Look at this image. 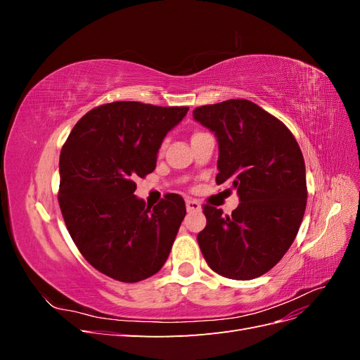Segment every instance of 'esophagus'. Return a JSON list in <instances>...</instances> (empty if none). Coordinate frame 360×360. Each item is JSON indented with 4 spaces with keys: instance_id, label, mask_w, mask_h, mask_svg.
<instances>
[{
    "instance_id": "esophagus-1",
    "label": "esophagus",
    "mask_w": 360,
    "mask_h": 360,
    "mask_svg": "<svg viewBox=\"0 0 360 360\" xmlns=\"http://www.w3.org/2000/svg\"><path fill=\"white\" fill-rule=\"evenodd\" d=\"M188 212H198L201 210V204L197 200H186Z\"/></svg>"
}]
</instances>
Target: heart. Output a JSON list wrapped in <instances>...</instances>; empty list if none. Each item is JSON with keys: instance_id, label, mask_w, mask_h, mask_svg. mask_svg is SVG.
<instances>
[{"instance_id": "obj_1", "label": "heart", "mask_w": 360, "mask_h": 360, "mask_svg": "<svg viewBox=\"0 0 360 360\" xmlns=\"http://www.w3.org/2000/svg\"><path fill=\"white\" fill-rule=\"evenodd\" d=\"M198 134H200V132H198ZM195 135H197V134H195Z\"/></svg>"}]
</instances>
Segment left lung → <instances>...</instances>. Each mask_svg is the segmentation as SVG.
Listing matches in <instances>:
<instances>
[{
	"mask_svg": "<svg viewBox=\"0 0 360 360\" xmlns=\"http://www.w3.org/2000/svg\"><path fill=\"white\" fill-rule=\"evenodd\" d=\"M193 120L217 138L216 183L231 184L240 201L231 216L204 205L201 252L221 276L255 279L279 263L300 228L308 197L300 147L284 123L246 99L195 108Z\"/></svg>",
	"mask_w": 360,
	"mask_h": 360,
	"instance_id": "1",
	"label": "left lung"
}]
</instances>
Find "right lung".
<instances>
[{
  "label": "right lung",
  "instance_id": "1",
  "mask_svg": "<svg viewBox=\"0 0 360 360\" xmlns=\"http://www.w3.org/2000/svg\"><path fill=\"white\" fill-rule=\"evenodd\" d=\"M188 106L112 102L86 112L61 148L58 202L72 240L89 263L122 282L165 264L186 205L177 193L146 205L135 180L156 168L163 138Z\"/></svg>",
  "mask_w": 360,
  "mask_h": 360
}]
</instances>
